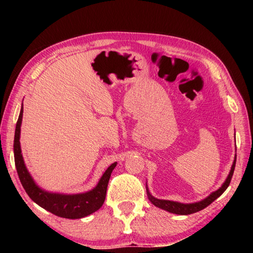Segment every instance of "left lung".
I'll return each mask as SVG.
<instances>
[{
    "label": "left lung",
    "instance_id": "left-lung-1",
    "mask_svg": "<svg viewBox=\"0 0 253 253\" xmlns=\"http://www.w3.org/2000/svg\"><path fill=\"white\" fill-rule=\"evenodd\" d=\"M235 161H237V155H235V160L233 162V165L232 168H231L230 170V174L228 178L225 179V182L223 183V185H222L219 190L213 192V193L208 196L207 199H204L203 201H201V202H196V203H192V204H183V203H178V202H174V201H168V200H158L155 199L154 196H152L149 194V192L147 191L148 193V199L151 200V202L155 205V207L163 209V210H166V211H169L170 213H175V214H179V215H187V214H192V213H195V212H199L201 210H203L208 207V205L211 204L213 201H215L219 196L223 193V192L228 188V186L230 185V182H231V178H232V175L234 172V168H235Z\"/></svg>",
    "mask_w": 253,
    "mask_h": 253
}]
</instances>
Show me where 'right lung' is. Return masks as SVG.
<instances>
[{
  "instance_id": "right-lung-1",
  "label": "right lung",
  "mask_w": 253,
  "mask_h": 253,
  "mask_svg": "<svg viewBox=\"0 0 253 253\" xmlns=\"http://www.w3.org/2000/svg\"><path fill=\"white\" fill-rule=\"evenodd\" d=\"M23 108L20 111V116L16 122L15 135H14V162L16 172L22 184L23 188L30 196V199L34 201L41 208L51 212L54 215L66 217V219H81L93 213L101 208L104 204L107 193V186L110 178L111 172L116 166V163L111 164L106 172L102 175L98 185L92 191L84 194L76 195H63L48 193L40 190L30 176L27 168H25L22 154L20 147V130L21 123H22Z\"/></svg>"
}]
</instances>
